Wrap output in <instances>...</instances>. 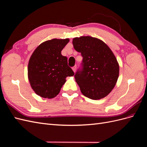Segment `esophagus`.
<instances>
[{"mask_svg":"<svg viewBox=\"0 0 147 147\" xmlns=\"http://www.w3.org/2000/svg\"><path fill=\"white\" fill-rule=\"evenodd\" d=\"M72 70H74V72H75V71H76V69H77V65H74V67H72Z\"/></svg>","mask_w":147,"mask_h":147,"instance_id":"obj_1","label":"esophagus"}]
</instances>
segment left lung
Wrapping results in <instances>:
<instances>
[{"instance_id":"left-lung-1","label":"left lung","mask_w":147,"mask_h":147,"mask_svg":"<svg viewBox=\"0 0 147 147\" xmlns=\"http://www.w3.org/2000/svg\"><path fill=\"white\" fill-rule=\"evenodd\" d=\"M72 43L83 57L80 67L74 75L82 93L93 100L104 98L113 90L119 76L116 57L110 48L98 38L76 37Z\"/></svg>"}]
</instances>
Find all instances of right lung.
Masks as SVG:
<instances>
[{
	"mask_svg": "<svg viewBox=\"0 0 147 147\" xmlns=\"http://www.w3.org/2000/svg\"><path fill=\"white\" fill-rule=\"evenodd\" d=\"M69 38H54L41 43L31 56L28 64V78L36 94L43 98L56 97L66 82L73 76L74 71L68 65L67 57L61 51Z\"/></svg>",
	"mask_w": 147,
	"mask_h": 147,
	"instance_id": "add662e5",
	"label": "right lung"
}]
</instances>
